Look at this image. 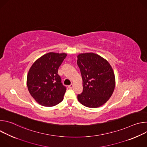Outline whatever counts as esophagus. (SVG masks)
I'll list each match as a JSON object with an SVG mask.
<instances>
[{"mask_svg":"<svg viewBox=\"0 0 147 147\" xmlns=\"http://www.w3.org/2000/svg\"><path fill=\"white\" fill-rule=\"evenodd\" d=\"M70 89H71L73 87V84H71V85H70V86H69V87H68Z\"/></svg>","mask_w":147,"mask_h":147,"instance_id":"1","label":"esophagus"}]
</instances>
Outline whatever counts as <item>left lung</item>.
Wrapping results in <instances>:
<instances>
[{
  "label": "left lung",
  "instance_id": "1",
  "mask_svg": "<svg viewBox=\"0 0 147 147\" xmlns=\"http://www.w3.org/2000/svg\"><path fill=\"white\" fill-rule=\"evenodd\" d=\"M77 63L83 86L82 93L77 95L78 101L88 108L100 107L108 100L115 89V77L111 66L93 53L78 55Z\"/></svg>",
  "mask_w": 147,
  "mask_h": 147
}]
</instances>
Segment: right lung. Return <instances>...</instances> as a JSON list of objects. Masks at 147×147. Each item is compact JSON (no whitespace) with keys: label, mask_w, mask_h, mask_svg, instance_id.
Returning <instances> with one entry per match:
<instances>
[{"label":"right lung","mask_w":147,"mask_h":147,"mask_svg":"<svg viewBox=\"0 0 147 147\" xmlns=\"http://www.w3.org/2000/svg\"><path fill=\"white\" fill-rule=\"evenodd\" d=\"M66 56L64 53L50 52L36 60L31 67L27 75L28 90L41 105L53 107L63 99L66 87L57 73Z\"/></svg>","instance_id":"add662e5"}]
</instances>
